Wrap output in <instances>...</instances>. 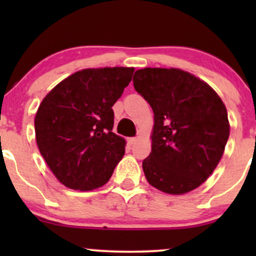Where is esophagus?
<instances>
[{"instance_id":"34e87169","label":"esophagus","mask_w":256,"mask_h":256,"mask_svg":"<svg viewBox=\"0 0 256 256\" xmlns=\"http://www.w3.org/2000/svg\"><path fill=\"white\" fill-rule=\"evenodd\" d=\"M137 140H138L137 137H132V138H128V144H130V146H134V144H136Z\"/></svg>"}]
</instances>
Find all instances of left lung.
<instances>
[{
	"mask_svg": "<svg viewBox=\"0 0 256 256\" xmlns=\"http://www.w3.org/2000/svg\"><path fill=\"white\" fill-rule=\"evenodd\" d=\"M134 86L154 113L152 152L142 164L148 183L171 195L198 188L218 166L230 134L222 100L179 68L138 70Z\"/></svg>",
	"mask_w": 256,
	"mask_h": 256,
	"instance_id": "1",
	"label": "left lung"
}]
</instances>
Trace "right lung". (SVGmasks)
<instances>
[{
  "label": "right lung",
  "instance_id": "obj_1",
  "mask_svg": "<svg viewBox=\"0 0 256 256\" xmlns=\"http://www.w3.org/2000/svg\"><path fill=\"white\" fill-rule=\"evenodd\" d=\"M134 67L85 68L46 94L34 116L36 142L64 186L90 192L110 180L126 140L112 131V107L131 82Z\"/></svg>",
  "mask_w": 256,
  "mask_h": 256
}]
</instances>
